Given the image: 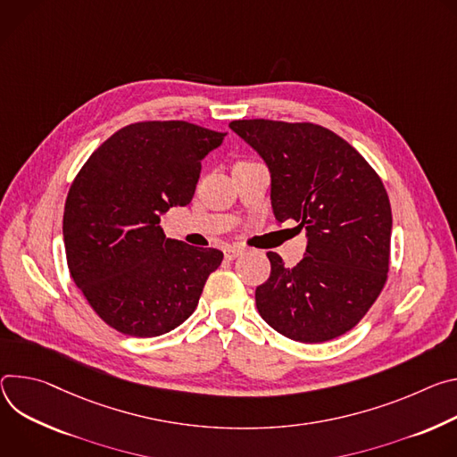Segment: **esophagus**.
I'll use <instances>...</instances> for the list:
<instances>
[{
    "label": "esophagus",
    "instance_id": "34e87169",
    "mask_svg": "<svg viewBox=\"0 0 457 457\" xmlns=\"http://www.w3.org/2000/svg\"><path fill=\"white\" fill-rule=\"evenodd\" d=\"M223 254H225V260L230 262V260H236L237 256L243 254V248L241 246H227Z\"/></svg>",
    "mask_w": 457,
    "mask_h": 457
}]
</instances>
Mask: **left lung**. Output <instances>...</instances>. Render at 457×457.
<instances>
[{"instance_id": "8db88e82", "label": "left lung", "mask_w": 457, "mask_h": 457, "mask_svg": "<svg viewBox=\"0 0 457 457\" xmlns=\"http://www.w3.org/2000/svg\"><path fill=\"white\" fill-rule=\"evenodd\" d=\"M270 170L279 223L307 230V252L285 267L276 252L256 288L260 316L299 343H323L356 327L381 294L392 212L383 181L360 152L314 123L237 120L228 125Z\"/></svg>"}]
</instances>
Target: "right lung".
<instances>
[{"label":"right lung","mask_w":457,"mask_h":457,"mask_svg":"<svg viewBox=\"0 0 457 457\" xmlns=\"http://www.w3.org/2000/svg\"><path fill=\"white\" fill-rule=\"evenodd\" d=\"M227 134L187 121L132 123L97 146L71 185L63 239L71 276L109 327L156 337L197 307L218 248L170 239L160 227L190 203L201 160Z\"/></svg>","instance_id":"1"}]
</instances>
